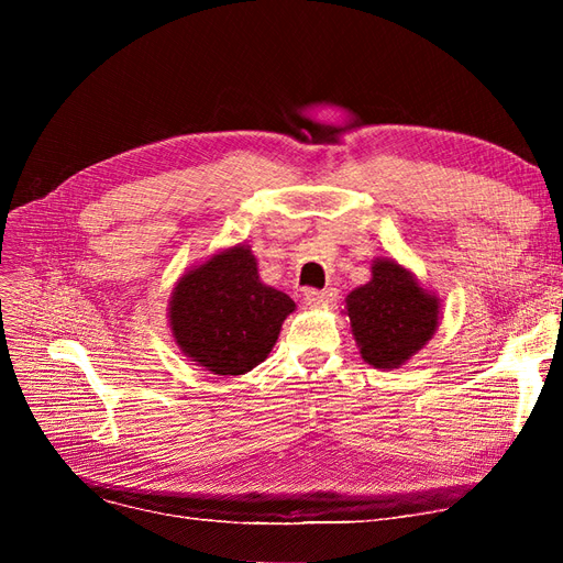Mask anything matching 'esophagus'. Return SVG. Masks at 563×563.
<instances>
[{"label": "esophagus", "instance_id": "1", "mask_svg": "<svg viewBox=\"0 0 563 563\" xmlns=\"http://www.w3.org/2000/svg\"><path fill=\"white\" fill-rule=\"evenodd\" d=\"M335 288H323V291H319V288H305L302 291V298L308 305H329L335 300Z\"/></svg>", "mask_w": 563, "mask_h": 563}]
</instances>
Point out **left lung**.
Returning <instances> with one entry per match:
<instances>
[{
    "mask_svg": "<svg viewBox=\"0 0 563 563\" xmlns=\"http://www.w3.org/2000/svg\"><path fill=\"white\" fill-rule=\"evenodd\" d=\"M345 302L356 345L376 368L411 360L439 323V300L395 261L373 263L371 282L354 288Z\"/></svg>",
    "mask_w": 563,
    "mask_h": 563,
    "instance_id": "left-lung-1",
    "label": "left lung"
}]
</instances>
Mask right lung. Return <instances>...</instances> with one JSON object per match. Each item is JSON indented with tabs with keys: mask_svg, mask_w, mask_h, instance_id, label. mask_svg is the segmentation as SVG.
Masks as SVG:
<instances>
[{
	"mask_svg": "<svg viewBox=\"0 0 563 563\" xmlns=\"http://www.w3.org/2000/svg\"><path fill=\"white\" fill-rule=\"evenodd\" d=\"M296 302L258 279L251 249L234 246L178 282L168 317L180 350L216 376H242L267 360Z\"/></svg>",
	"mask_w": 563,
	"mask_h": 563,
	"instance_id": "add662e5",
	"label": "right lung"
}]
</instances>
